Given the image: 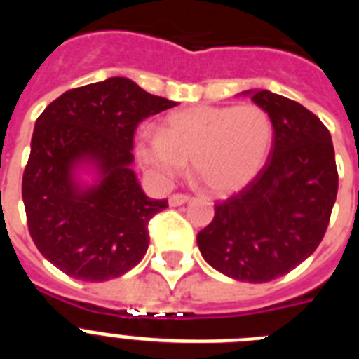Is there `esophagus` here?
Returning <instances> with one entry per match:
<instances>
[{
  "label": "esophagus",
  "instance_id": "obj_1",
  "mask_svg": "<svg viewBox=\"0 0 359 359\" xmlns=\"http://www.w3.org/2000/svg\"><path fill=\"white\" fill-rule=\"evenodd\" d=\"M189 199L190 198L187 194H172L169 198V205L170 207H182V205H185Z\"/></svg>",
  "mask_w": 359,
  "mask_h": 359
}]
</instances>
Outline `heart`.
I'll return each mask as SVG.
<instances>
[{
	"mask_svg": "<svg viewBox=\"0 0 359 359\" xmlns=\"http://www.w3.org/2000/svg\"><path fill=\"white\" fill-rule=\"evenodd\" d=\"M273 140V123L257 104L198 106L167 116L160 133L144 129L136 156L149 176L169 185L187 160L214 194H231L261 172Z\"/></svg>",
	"mask_w": 359,
	"mask_h": 359,
	"instance_id": "heart-1",
	"label": "heart"
}]
</instances>
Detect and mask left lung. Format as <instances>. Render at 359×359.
<instances>
[{
    "label": "left lung",
    "mask_w": 359,
    "mask_h": 359,
    "mask_svg": "<svg viewBox=\"0 0 359 359\" xmlns=\"http://www.w3.org/2000/svg\"><path fill=\"white\" fill-rule=\"evenodd\" d=\"M241 95L271 118L269 160L239 194L215 205L198 246L226 277L262 284L290 273L318 248L334 207L338 170L327 128L302 104L268 90Z\"/></svg>",
    "instance_id": "left-lung-1"
}]
</instances>
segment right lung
<instances>
[{
	"label": "right lung",
	"mask_w": 359,
	"mask_h": 359,
	"mask_svg": "<svg viewBox=\"0 0 359 359\" xmlns=\"http://www.w3.org/2000/svg\"><path fill=\"white\" fill-rule=\"evenodd\" d=\"M177 106L126 77L75 88L37 118L23 174L28 231L66 275L104 282L128 273L149 248L147 224L167 207L133 170L138 123Z\"/></svg>",
	"instance_id": "add662e5"
}]
</instances>
